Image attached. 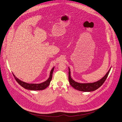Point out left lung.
<instances>
[{
  "label": "left lung",
  "mask_w": 122,
  "mask_h": 122,
  "mask_svg": "<svg viewBox=\"0 0 122 122\" xmlns=\"http://www.w3.org/2000/svg\"><path fill=\"white\" fill-rule=\"evenodd\" d=\"M111 68L109 69L106 74L103 77L102 79L99 81L91 83H80L74 81L71 77V71L69 68V80L70 85L74 87L75 90L79 91L84 92H90L96 90L99 87H100L106 81L107 76L109 73Z\"/></svg>",
  "instance_id": "obj_1"
}]
</instances>
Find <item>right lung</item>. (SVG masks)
Segmentation results:
<instances>
[{
    "instance_id": "obj_1",
    "label": "right lung",
    "mask_w": 122,
    "mask_h": 122,
    "mask_svg": "<svg viewBox=\"0 0 122 122\" xmlns=\"http://www.w3.org/2000/svg\"><path fill=\"white\" fill-rule=\"evenodd\" d=\"M54 67H53L52 69V70L50 72V75L49 78L46 81L40 84H29V83L24 82L23 81H21L20 80L16 78L14 74V73H13V74L15 77V79L17 81V82L21 86L26 88V89H27L29 90H31V91H41V90H43L44 89H45V88L47 87H48L50 85V83L52 79V73L54 70Z\"/></svg>"
}]
</instances>
